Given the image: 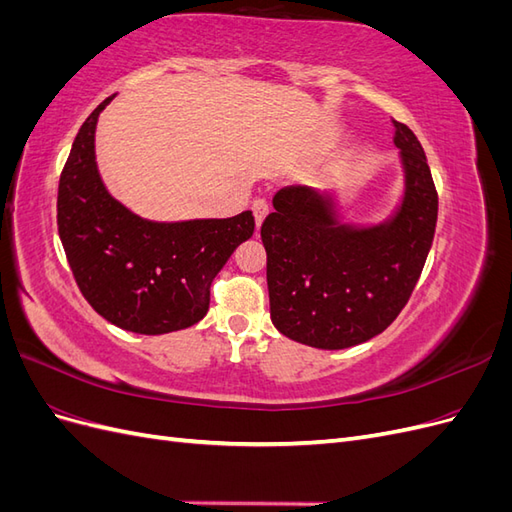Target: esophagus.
<instances>
[{"label":"esophagus","mask_w":512,"mask_h":512,"mask_svg":"<svg viewBox=\"0 0 512 512\" xmlns=\"http://www.w3.org/2000/svg\"><path fill=\"white\" fill-rule=\"evenodd\" d=\"M252 211H254V218H256V226H260L262 220H265V215L269 213L267 198H256L252 203Z\"/></svg>","instance_id":"1"}]
</instances>
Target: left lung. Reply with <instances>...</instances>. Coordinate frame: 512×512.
Here are the masks:
<instances>
[{
    "mask_svg": "<svg viewBox=\"0 0 512 512\" xmlns=\"http://www.w3.org/2000/svg\"><path fill=\"white\" fill-rule=\"evenodd\" d=\"M393 143L406 173L391 220L356 228L335 218L331 196L288 185L260 228L275 329L294 342L342 350L382 333L421 277L438 220V192L425 151L406 123Z\"/></svg>",
    "mask_w": 512,
    "mask_h": 512,
    "instance_id": "obj_1",
    "label": "left lung"
}]
</instances>
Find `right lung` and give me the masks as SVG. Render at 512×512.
<instances>
[{
    "label": "right lung",
    "mask_w": 512,
    "mask_h": 512,
    "mask_svg": "<svg viewBox=\"0 0 512 512\" xmlns=\"http://www.w3.org/2000/svg\"><path fill=\"white\" fill-rule=\"evenodd\" d=\"M106 98L76 134L59 177L57 228L87 303L141 335L188 329L209 309L213 277L252 237L254 215L149 222L115 200L98 173L96 123Z\"/></svg>",
    "instance_id": "obj_1"
}]
</instances>
